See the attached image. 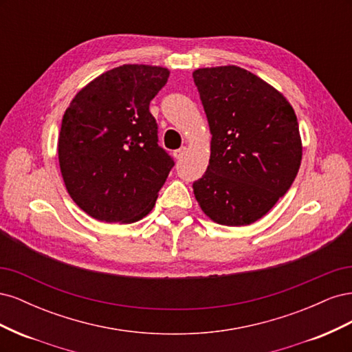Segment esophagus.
Instances as JSON below:
<instances>
[{"instance_id":"esophagus-1","label":"esophagus","mask_w":352,"mask_h":352,"mask_svg":"<svg viewBox=\"0 0 352 352\" xmlns=\"http://www.w3.org/2000/svg\"><path fill=\"white\" fill-rule=\"evenodd\" d=\"M186 151H188V148H186V146H182V148H179V150H176V151L173 153V155H175L176 160H180V158L185 157Z\"/></svg>"}]
</instances>
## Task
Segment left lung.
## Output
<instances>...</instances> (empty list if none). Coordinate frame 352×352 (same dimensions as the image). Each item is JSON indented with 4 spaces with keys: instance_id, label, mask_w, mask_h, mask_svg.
Masks as SVG:
<instances>
[{
    "instance_id": "left-lung-1",
    "label": "left lung",
    "mask_w": 352,
    "mask_h": 352,
    "mask_svg": "<svg viewBox=\"0 0 352 352\" xmlns=\"http://www.w3.org/2000/svg\"><path fill=\"white\" fill-rule=\"evenodd\" d=\"M210 126V162L194 182L201 210L223 226L260 220L291 188L302 142L292 105L270 83L238 66L197 69Z\"/></svg>"
}]
</instances>
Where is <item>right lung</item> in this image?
I'll return each instance as SVG.
<instances>
[{"label": "right lung", "mask_w": 352, "mask_h": 352, "mask_svg": "<svg viewBox=\"0 0 352 352\" xmlns=\"http://www.w3.org/2000/svg\"><path fill=\"white\" fill-rule=\"evenodd\" d=\"M170 70L123 65L83 87L58 135L60 172L72 199L105 223H135L150 212L175 166L158 146L151 100Z\"/></svg>", "instance_id": "add662e5"}]
</instances>
